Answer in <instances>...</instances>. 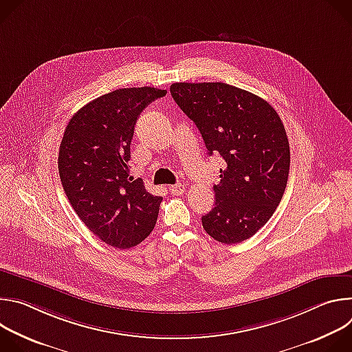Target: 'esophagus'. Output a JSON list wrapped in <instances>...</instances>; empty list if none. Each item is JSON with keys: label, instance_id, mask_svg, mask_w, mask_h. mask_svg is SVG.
<instances>
[{"label": "esophagus", "instance_id": "obj_1", "mask_svg": "<svg viewBox=\"0 0 352 352\" xmlns=\"http://www.w3.org/2000/svg\"><path fill=\"white\" fill-rule=\"evenodd\" d=\"M184 190H185V185H182V184H175V185H171V186H170V192H171L173 195H177V196L182 195Z\"/></svg>", "mask_w": 352, "mask_h": 352}]
</instances>
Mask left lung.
Returning <instances> with one entry per match:
<instances>
[{
    "mask_svg": "<svg viewBox=\"0 0 352 352\" xmlns=\"http://www.w3.org/2000/svg\"><path fill=\"white\" fill-rule=\"evenodd\" d=\"M171 96L195 122L208 153L224 160L205 231L227 245L255 235L273 216L289 171V144L276 110L259 96L221 83H173Z\"/></svg>",
    "mask_w": 352,
    "mask_h": 352,
    "instance_id": "left-lung-1",
    "label": "left lung"
}]
</instances>
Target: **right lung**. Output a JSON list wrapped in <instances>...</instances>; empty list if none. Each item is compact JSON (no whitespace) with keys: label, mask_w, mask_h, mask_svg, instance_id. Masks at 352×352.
<instances>
[{"label":"right lung","mask_w":352,"mask_h":352,"mask_svg":"<svg viewBox=\"0 0 352 352\" xmlns=\"http://www.w3.org/2000/svg\"><path fill=\"white\" fill-rule=\"evenodd\" d=\"M167 90L126 87L83 106L68 122L58 171L68 200L85 226L118 249L153 231L163 197L129 175L131 140L140 113Z\"/></svg>","instance_id":"right-lung-1"}]
</instances>
